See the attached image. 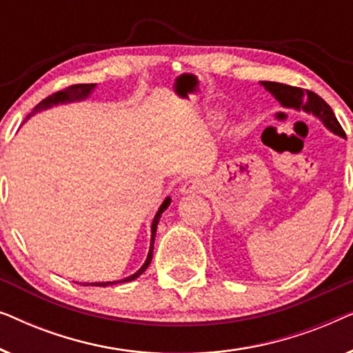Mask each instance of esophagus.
Returning <instances> with one entry per match:
<instances>
[{"mask_svg": "<svg viewBox=\"0 0 353 353\" xmlns=\"http://www.w3.org/2000/svg\"><path fill=\"white\" fill-rule=\"evenodd\" d=\"M205 185L197 178H191V180H186L180 188L181 194H194V192H202L204 191Z\"/></svg>", "mask_w": 353, "mask_h": 353, "instance_id": "obj_1", "label": "esophagus"}]
</instances>
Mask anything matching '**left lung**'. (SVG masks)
Returning a JSON list of instances; mask_svg holds the SVG:
<instances>
[{
    "mask_svg": "<svg viewBox=\"0 0 353 353\" xmlns=\"http://www.w3.org/2000/svg\"><path fill=\"white\" fill-rule=\"evenodd\" d=\"M260 85H262L268 93H272L273 98L276 99L283 108L303 110V112L315 115L331 133H334L341 138H345L344 130H342L339 122H337L332 109L325 103V99H321L316 93L297 88V86L276 83V81H260Z\"/></svg>",
    "mask_w": 353,
    "mask_h": 353,
    "instance_id": "8db88e82",
    "label": "left lung"
}]
</instances>
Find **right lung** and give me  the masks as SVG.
<instances>
[{
    "instance_id": "add662e5",
    "label": "right lung",
    "mask_w": 353,
    "mask_h": 353,
    "mask_svg": "<svg viewBox=\"0 0 353 353\" xmlns=\"http://www.w3.org/2000/svg\"><path fill=\"white\" fill-rule=\"evenodd\" d=\"M96 90V83H83V85H74V86H69V88L62 90V91H57V93L48 96L46 99H43L41 103H38L35 108H33L32 114H28L27 119H30L32 115H35L37 112H41V110H46V109H51L54 108V105H59V104H69V103H79V101H85L86 98H90L91 94H93V91ZM26 119V122H27ZM23 122V123H26ZM172 202V197H165L163 202L159 207V210L156 212V215H154L152 219V223H151V243H149V252H148V257L144 260V263L141 265V268L138 270L137 273L130 274V276L123 278V279H117V281H101V283H80L83 284V286H101V288H108V286H112V284H119V283H128V281H133V279H137L138 276H141V274L146 272V268L149 267V263H151L152 260V250H154V239H156V231H157V225H159V220H161V216L163 214V210H167V207L170 205Z\"/></svg>"
}]
</instances>
